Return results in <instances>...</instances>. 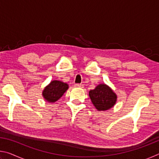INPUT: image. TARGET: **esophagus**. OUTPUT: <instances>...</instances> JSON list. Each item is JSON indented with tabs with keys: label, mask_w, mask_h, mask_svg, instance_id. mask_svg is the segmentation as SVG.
Segmentation results:
<instances>
[{
	"label": "esophagus",
	"mask_w": 159,
	"mask_h": 159,
	"mask_svg": "<svg viewBox=\"0 0 159 159\" xmlns=\"http://www.w3.org/2000/svg\"><path fill=\"white\" fill-rule=\"evenodd\" d=\"M75 87H76V88H83V84H80V83H76V84H75Z\"/></svg>",
	"instance_id": "34e87169"
}]
</instances>
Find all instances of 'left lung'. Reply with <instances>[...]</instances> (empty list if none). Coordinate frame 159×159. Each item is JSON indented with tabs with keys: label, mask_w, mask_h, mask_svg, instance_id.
Returning <instances> with one entry per match:
<instances>
[{
	"label": "left lung",
	"mask_w": 159,
	"mask_h": 159,
	"mask_svg": "<svg viewBox=\"0 0 159 159\" xmlns=\"http://www.w3.org/2000/svg\"><path fill=\"white\" fill-rule=\"evenodd\" d=\"M94 106L99 111H105L114 107L116 102V95L105 84L98 85L89 92Z\"/></svg>",
	"instance_id": "left-lung-1"
}]
</instances>
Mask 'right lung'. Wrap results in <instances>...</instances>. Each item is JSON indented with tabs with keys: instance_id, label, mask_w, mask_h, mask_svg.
<instances>
[{
	"instance_id": "add662e5",
	"label": "right lung",
	"mask_w": 159,
	"mask_h": 159,
	"mask_svg": "<svg viewBox=\"0 0 159 159\" xmlns=\"http://www.w3.org/2000/svg\"><path fill=\"white\" fill-rule=\"evenodd\" d=\"M69 85L59 80H52L43 92V96L49 102H55L58 100L68 89Z\"/></svg>"
}]
</instances>
